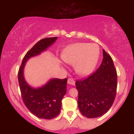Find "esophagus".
Segmentation results:
<instances>
[{
    "instance_id": "obj_1",
    "label": "esophagus",
    "mask_w": 134,
    "mask_h": 134,
    "mask_svg": "<svg viewBox=\"0 0 134 134\" xmlns=\"http://www.w3.org/2000/svg\"><path fill=\"white\" fill-rule=\"evenodd\" d=\"M67 83L70 85H72V86H74L75 85V81L72 78H69L68 79V81H67Z\"/></svg>"
}]
</instances>
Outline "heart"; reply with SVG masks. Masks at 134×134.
I'll return each mask as SVG.
<instances>
[{
	"label": "heart",
	"instance_id": "heart-1",
	"mask_svg": "<svg viewBox=\"0 0 134 134\" xmlns=\"http://www.w3.org/2000/svg\"><path fill=\"white\" fill-rule=\"evenodd\" d=\"M99 51L97 45L79 43L69 46L62 53V59L69 65H75V70L81 76L91 74L96 67Z\"/></svg>",
	"mask_w": 134,
	"mask_h": 134
}]
</instances>
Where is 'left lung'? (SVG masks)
<instances>
[{"instance_id": "obj_1", "label": "left lung", "mask_w": 134, "mask_h": 134, "mask_svg": "<svg viewBox=\"0 0 134 134\" xmlns=\"http://www.w3.org/2000/svg\"><path fill=\"white\" fill-rule=\"evenodd\" d=\"M99 68L86 79L77 81L78 107L87 118H97L110 110L114 102L117 87V74L113 60L105 50Z\"/></svg>"}]
</instances>
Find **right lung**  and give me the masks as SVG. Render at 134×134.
I'll return each mask as SVG.
<instances>
[{"instance_id": "add662e5", "label": "right lung", "mask_w": 134, "mask_h": 134, "mask_svg": "<svg viewBox=\"0 0 134 134\" xmlns=\"http://www.w3.org/2000/svg\"><path fill=\"white\" fill-rule=\"evenodd\" d=\"M57 37L46 38L36 43L23 58L18 72V81L23 102L27 108L37 116L52 119L60 113L62 99L67 93V78L51 79L41 87L35 88L27 84L24 76V68L27 61L47 50L54 43Z\"/></svg>"}]
</instances>
